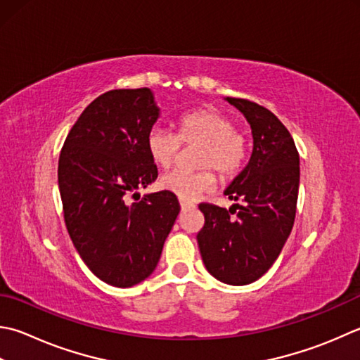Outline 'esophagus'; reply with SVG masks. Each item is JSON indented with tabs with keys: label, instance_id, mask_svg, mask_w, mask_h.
Wrapping results in <instances>:
<instances>
[{
	"label": "esophagus",
	"instance_id": "34e87169",
	"mask_svg": "<svg viewBox=\"0 0 360 360\" xmlns=\"http://www.w3.org/2000/svg\"><path fill=\"white\" fill-rule=\"evenodd\" d=\"M179 204H181V209L182 210H186V209H188V207H192L193 204L190 202V201H186V200H179Z\"/></svg>",
	"mask_w": 360,
	"mask_h": 360
}]
</instances>
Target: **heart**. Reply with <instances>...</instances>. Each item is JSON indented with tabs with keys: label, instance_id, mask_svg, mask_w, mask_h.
<instances>
[{
	"label": "heart",
	"instance_id": "heart-1",
	"mask_svg": "<svg viewBox=\"0 0 360 360\" xmlns=\"http://www.w3.org/2000/svg\"><path fill=\"white\" fill-rule=\"evenodd\" d=\"M237 124L229 115L217 109H200L178 120V134L162 126H154L146 134V151L159 167H170L178 158L181 145H200L196 154L198 172L173 170L159 179L160 187L181 200L193 201L201 195L212 192L217 176H236L246 159V137L237 131Z\"/></svg>",
	"mask_w": 360,
	"mask_h": 360
}]
</instances>
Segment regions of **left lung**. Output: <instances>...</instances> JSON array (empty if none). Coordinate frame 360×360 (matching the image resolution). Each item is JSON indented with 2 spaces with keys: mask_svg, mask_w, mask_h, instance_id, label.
Here are the masks:
<instances>
[{
  "mask_svg": "<svg viewBox=\"0 0 360 360\" xmlns=\"http://www.w3.org/2000/svg\"><path fill=\"white\" fill-rule=\"evenodd\" d=\"M242 112L252 132L248 165L224 195L242 201L229 210L202 202L204 226L196 236L202 262L214 278L246 285L270 270L290 236L297 214L300 154L290 132L264 105L226 98ZM237 213L236 217L231 215Z\"/></svg>",
  "mask_w": 360,
  "mask_h": 360,
  "instance_id": "obj_1",
  "label": "left lung"
}]
</instances>
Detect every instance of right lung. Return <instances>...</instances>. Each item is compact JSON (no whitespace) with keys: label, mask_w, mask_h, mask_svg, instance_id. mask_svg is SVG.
Instances as JSON below:
<instances>
[{"label":"right lung","mask_w":360,"mask_h":360,"mask_svg":"<svg viewBox=\"0 0 360 360\" xmlns=\"http://www.w3.org/2000/svg\"><path fill=\"white\" fill-rule=\"evenodd\" d=\"M159 114L150 89L105 91L84 109L59 156L70 238L90 271L114 287H132L150 276L181 210L167 190L126 202L158 178L146 134Z\"/></svg>","instance_id":"obj_1"}]
</instances>
